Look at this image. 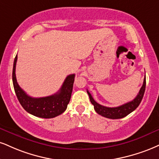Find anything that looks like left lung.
Wrapping results in <instances>:
<instances>
[{
  "label": "left lung",
  "instance_id": "1",
  "mask_svg": "<svg viewBox=\"0 0 159 159\" xmlns=\"http://www.w3.org/2000/svg\"><path fill=\"white\" fill-rule=\"evenodd\" d=\"M145 87H146V78H144L143 85L141 87L137 96L133 101H129V102L127 103V104H124L119 107H107L102 106V105L99 104L98 103H97L93 99V96H92L88 90L87 93L89 95L92 104L94 106V109L96 111L97 113L107 118L118 119V118H122L127 116V115L131 113L133 111H134L139 107L141 100H142L143 96H144Z\"/></svg>",
  "mask_w": 159,
  "mask_h": 159
}]
</instances>
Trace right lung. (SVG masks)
<instances>
[{
    "label": "right lung",
    "instance_id": "right-lung-1",
    "mask_svg": "<svg viewBox=\"0 0 159 159\" xmlns=\"http://www.w3.org/2000/svg\"><path fill=\"white\" fill-rule=\"evenodd\" d=\"M18 56H15L13 64L12 81L15 94L23 108L29 113L43 118H55L66 110L71 98L75 74L68 75L64 80L60 90L54 95L43 98H32L23 90L17 82L15 67Z\"/></svg>",
    "mask_w": 159,
    "mask_h": 159
}]
</instances>
